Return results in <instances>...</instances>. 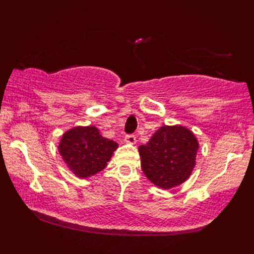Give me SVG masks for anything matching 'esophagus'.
Segmentation results:
<instances>
[{"instance_id": "esophagus-1", "label": "esophagus", "mask_w": 254, "mask_h": 254, "mask_svg": "<svg viewBox=\"0 0 254 254\" xmlns=\"http://www.w3.org/2000/svg\"><path fill=\"white\" fill-rule=\"evenodd\" d=\"M125 141L127 142V143H130V144H134L135 142H136V136L133 134H129V135H126L125 136Z\"/></svg>"}]
</instances>
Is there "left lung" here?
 Instances as JSON below:
<instances>
[{
  "label": "left lung",
  "mask_w": 254,
  "mask_h": 254,
  "mask_svg": "<svg viewBox=\"0 0 254 254\" xmlns=\"http://www.w3.org/2000/svg\"><path fill=\"white\" fill-rule=\"evenodd\" d=\"M199 143L183 126H163L145 145L138 147L141 168L154 185L169 190L189 178L195 166Z\"/></svg>",
  "instance_id": "obj_1"
}]
</instances>
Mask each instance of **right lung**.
I'll return each instance as SVG.
<instances>
[{"instance_id":"right-lung-1","label":"right lung","mask_w":254,"mask_h":254,"mask_svg":"<svg viewBox=\"0 0 254 254\" xmlns=\"http://www.w3.org/2000/svg\"><path fill=\"white\" fill-rule=\"evenodd\" d=\"M117 148V142L103 137L98 128L78 126L64 134L59 152L76 176L86 178L102 171Z\"/></svg>"}]
</instances>
